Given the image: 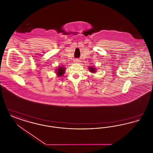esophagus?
Segmentation results:
<instances>
[{"mask_svg": "<svg viewBox=\"0 0 153 153\" xmlns=\"http://www.w3.org/2000/svg\"><path fill=\"white\" fill-rule=\"evenodd\" d=\"M80 60L79 59H74V62H80Z\"/></svg>", "mask_w": 153, "mask_h": 153, "instance_id": "34e87169", "label": "esophagus"}]
</instances>
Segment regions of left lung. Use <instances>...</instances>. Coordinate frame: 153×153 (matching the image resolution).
I'll use <instances>...</instances> for the list:
<instances>
[{
  "label": "left lung",
  "instance_id": "1",
  "mask_svg": "<svg viewBox=\"0 0 153 153\" xmlns=\"http://www.w3.org/2000/svg\"><path fill=\"white\" fill-rule=\"evenodd\" d=\"M89 69V71H90V72H93V73H94V72H96L95 68H93V67H90Z\"/></svg>",
  "mask_w": 153,
  "mask_h": 153
}]
</instances>
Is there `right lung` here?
Listing matches in <instances>:
<instances>
[{"label":"right lung","mask_w":153,"mask_h":153,"mask_svg":"<svg viewBox=\"0 0 153 153\" xmlns=\"http://www.w3.org/2000/svg\"><path fill=\"white\" fill-rule=\"evenodd\" d=\"M65 71V68H62V67H59L58 68V69L57 70V73L58 74V76H62V74H64V71Z\"/></svg>","instance_id":"1"}]
</instances>
